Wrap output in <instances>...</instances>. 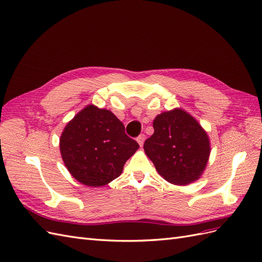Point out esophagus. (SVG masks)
Masks as SVG:
<instances>
[{
    "mask_svg": "<svg viewBox=\"0 0 262 262\" xmlns=\"http://www.w3.org/2000/svg\"><path fill=\"white\" fill-rule=\"evenodd\" d=\"M144 140H145V136H144V134H140V136L137 138V141H138V143H139L140 146L143 145Z\"/></svg>",
    "mask_w": 262,
    "mask_h": 262,
    "instance_id": "obj_1",
    "label": "esophagus"
}]
</instances>
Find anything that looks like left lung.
<instances>
[{"mask_svg": "<svg viewBox=\"0 0 262 262\" xmlns=\"http://www.w3.org/2000/svg\"><path fill=\"white\" fill-rule=\"evenodd\" d=\"M154 133L144 143L157 172L172 185L186 186L199 179L211 153L207 131L186 110L175 108L157 115Z\"/></svg>", "mask_w": 262, "mask_h": 262, "instance_id": "8db88e82", "label": "left lung"}]
</instances>
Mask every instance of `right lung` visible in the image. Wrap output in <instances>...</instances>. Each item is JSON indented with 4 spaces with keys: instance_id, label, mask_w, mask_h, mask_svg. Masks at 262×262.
<instances>
[{
    "instance_id": "1",
    "label": "right lung",
    "mask_w": 262,
    "mask_h": 262,
    "mask_svg": "<svg viewBox=\"0 0 262 262\" xmlns=\"http://www.w3.org/2000/svg\"><path fill=\"white\" fill-rule=\"evenodd\" d=\"M139 144L124 132V125L108 109L91 104L63 129L60 152L67 169L78 182L102 187L121 175L125 162Z\"/></svg>"
}]
</instances>
